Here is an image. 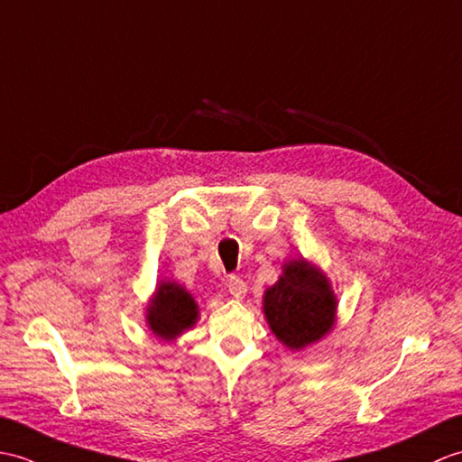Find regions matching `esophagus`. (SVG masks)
Here are the masks:
<instances>
[{
    "label": "esophagus",
    "mask_w": 462,
    "mask_h": 462,
    "mask_svg": "<svg viewBox=\"0 0 462 462\" xmlns=\"http://www.w3.org/2000/svg\"><path fill=\"white\" fill-rule=\"evenodd\" d=\"M227 291H229L233 299L241 300L243 296L247 294V284H245V281L239 279V276H231V279L227 281Z\"/></svg>",
    "instance_id": "obj_1"
}]
</instances>
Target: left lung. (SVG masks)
<instances>
[{
    "mask_svg": "<svg viewBox=\"0 0 462 462\" xmlns=\"http://www.w3.org/2000/svg\"><path fill=\"white\" fill-rule=\"evenodd\" d=\"M337 299L320 266L304 257L282 264V274L263 294V314L282 346L300 352L336 324Z\"/></svg>",
    "mask_w": 462,
    "mask_h": 462,
    "instance_id": "obj_1",
    "label": "left lung"
}]
</instances>
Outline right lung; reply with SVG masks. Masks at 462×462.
I'll return each mask as SVG.
<instances>
[{
  "mask_svg": "<svg viewBox=\"0 0 462 462\" xmlns=\"http://www.w3.org/2000/svg\"><path fill=\"white\" fill-rule=\"evenodd\" d=\"M148 330L162 342H173L199 320V306L186 286L160 281L146 306Z\"/></svg>",
  "mask_w": 462,
  "mask_h": 462,
  "instance_id": "right-lung-1",
  "label": "right lung"
}]
</instances>
